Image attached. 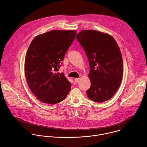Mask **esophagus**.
Segmentation results:
<instances>
[{"label": "esophagus", "instance_id": "obj_1", "mask_svg": "<svg viewBox=\"0 0 147 147\" xmlns=\"http://www.w3.org/2000/svg\"><path fill=\"white\" fill-rule=\"evenodd\" d=\"M79 80H80V78H75L74 79V81H75V83H77V82H78L79 81Z\"/></svg>", "mask_w": 147, "mask_h": 147}]
</instances>
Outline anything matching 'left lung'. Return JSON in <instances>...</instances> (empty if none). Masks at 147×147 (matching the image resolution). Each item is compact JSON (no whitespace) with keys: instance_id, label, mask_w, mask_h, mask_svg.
<instances>
[{"instance_id":"8db88e82","label":"left lung","mask_w":147,"mask_h":147,"mask_svg":"<svg viewBox=\"0 0 147 147\" xmlns=\"http://www.w3.org/2000/svg\"><path fill=\"white\" fill-rule=\"evenodd\" d=\"M90 64L91 86L86 92L91 100L102 102L118 90L123 76V60L119 47L111 35L95 30H83L76 36Z\"/></svg>"}]
</instances>
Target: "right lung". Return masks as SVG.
I'll list each match as a JSON object with an SVG mask.
<instances>
[{"instance_id": "obj_1", "label": "right lung", "mask_w": 147, "mask_h": 147, "mask_svg": "<svg viewBox=\"0 0 147 147\" xmlns=\"http://www.w3.org/2000/svg\"><path fill=\"white\" fill-rule=\"evenodd\" d=\"M76 34L74 30H52L35 37L28 47L26 79L32 92L44 103L60 102L71 90V83L58 71Z\"/></svg>"}]
</instances>
